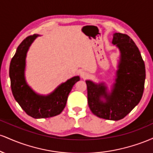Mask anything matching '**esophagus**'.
Here are the masks:
<instances>
[{
	"mask_svg": "<svg viewBox=\"0 0 153 153\" xmlns=\"http://www.w3.org/2000/svg\"><path fill=\"white\" fill-rule=\"evenodd\" d=\"M88 72L82 71L81 73H80V77H81L82 78L85 79V78H88Z\"/></svg>",
	"mask_w": 153,
	"mask_h": 153,
	"instance_id": "esophagus-1",
	"label": "esophagus"
}]
</instances>
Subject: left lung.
<instances>
[{
    "label": "left lung",
    "instance_id": "left-lung-1",
    "mask_svg": "<svg viewBox=\"0 0 153 153\" xmlns=\"http://www.w3.org/2000/svg\"><path fill=\"white\" fill-rule=\"evenodd\" d=\"M112 44L120 51V59L111 92L103 82H85L88 103L92 113L100 118L118 121L125 117L142 99L145 66L138 47L128 35L114 33Z\"/></svg>",
    "mask_w": 153,
    "mask_h": 153
}]
</instances>
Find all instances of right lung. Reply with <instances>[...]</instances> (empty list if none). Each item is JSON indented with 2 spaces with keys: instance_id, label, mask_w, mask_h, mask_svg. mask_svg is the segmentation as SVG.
<instances>
[{
  "instance_id": "right-lung-1",
  "label": "right lung",
  "mask_w": 153,
  "mask_h": 153,
  "mask_svg": "<svg viewBox=\"0 0 153 153\" xmlns=\"http://www.w3.org/2000/svg\"><path fill=\"white\" fill-rule=\"evenodd\" d=\"M38 36L34 34L27 36L19 45L10 61L9 76L13 97L22 109L33 118L42 119L54 117L62 111L68 95L75 82L80 80V77L69 79L47 96L33 91L25 79L26 57L29 47Z\"/></svg>"
}]
</instances>
